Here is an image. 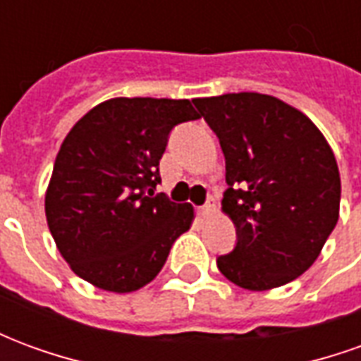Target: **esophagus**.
<instances>
[{"mask_svg": "<svg viewBox=\"0 0 361 361\" xmlns=\"http://www.w3.org/2000/svg\"><path fill=\"white\" fill-rule=\"evenodd\" d=\"M214 211H216V207H214L212 201H209V203L203 204V207H199V216H201V219H209V216L214 214Z\"/></svg>", "mask_w": 361, "mask_h": 361, "instance_id": "34e87169", "label": "esophagus"}]
</instances>
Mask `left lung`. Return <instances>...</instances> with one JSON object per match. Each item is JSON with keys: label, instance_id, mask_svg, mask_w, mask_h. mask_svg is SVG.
<instances>
[{"label": "left lung", "instance_id": "obj_1", "mask_svg": "<svg viewBox=\"0 0 361 361\" xmlns=\"http://www.w3.org/2000/svg\"><path fill=\"white\" fill-rule=\"evenodd\" d=\"M226 158L222 212L238 243L216 259L240 288L263 292L307 271L336 226L341 173L319 127L276 96L195 98Z\"/></svg>", "mask_w": 361, "mask_h": 361}]
</instances>
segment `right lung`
<instances>
[{"label":"right lung","instance_id":"add662e5","mask_svg":"<svg viewBox=\"0 0 361 361\" xmlns=\"http://www.w3.org/2000/svg\"><path fill=\"white\" fill-rule=\"evenodd\" d=\"M191 100L110 98L87 111L59 147L46 220L61 257L92 286H147L195 219L189 203L154 195L173 126L199 119Z\"/></svg>","mask_w":361,"mask_h":361}]
</instances>
